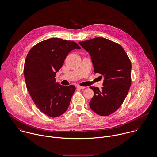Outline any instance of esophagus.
<instances>
[{
    "mask_svg": "<svg viewBox=\"0 0 157 157\" xmlns=\"http://www.w3.org/2000/svg\"><path fill=\"white\" fill-rule=\"evenodd\" d=\"M77 87H78V89H84L86 88L85 87H82V86H77Z\"/></svg>",
    "mask_w": 157,
    "mask_h": 157,
    "instance_id": "esophagus-1",
    "label": "esophagus"
}]
</instances>
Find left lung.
<instances>
[{
    "label": "left lung",
    "instance_id": "left-lung-1",
    "mask_svg": "<svg viewBox=\"0 0 157 157\" xmlns=\"http://www.w3.org/2000/svg\"><path fill=\"white\" fill-rule=\"evenodd\" d=\"M79 44L89 53L94 73L104 76L101 90L90 87L94 92L90 107L100 116H109L120 107L128 92L131 61L120 44L105 38L97 37Z\"/></svg>",
    "mask_w": 157,
    "mask_h": 157
}]
</instances>
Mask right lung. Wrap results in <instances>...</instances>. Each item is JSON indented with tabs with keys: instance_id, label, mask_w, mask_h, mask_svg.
<instances>
[{
	"instance_id": "1",
	"label": "right lung",
	"mask_w": 157,
	"mask_h": 157,
	"mask_svg": "<svg viewBox=\"0 0 157 157\" xmlns=\"http://www.w3.org/2000/svg\"><path fill=\"white\" fill-rule=\"evenodd\" d=\"M81 49L75 42L51 38L39 42L29 51L24 73L28 91L40 112L55 118L68 109L75 86H64L56 82V73L61 68L68 54Z\"/></svg>"
}]
</instances>
